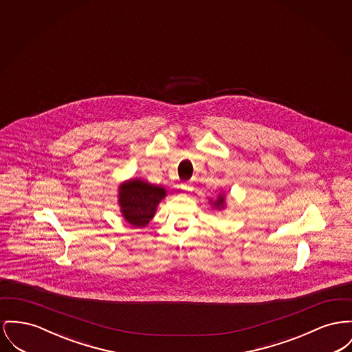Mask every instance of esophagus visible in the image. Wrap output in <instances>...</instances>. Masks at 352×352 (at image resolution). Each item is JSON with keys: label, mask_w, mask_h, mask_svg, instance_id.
I'll return each mask as SVG.
<instances>
[{"label": "esophagus", "mask_w": 352, "mask_h": 352, "mask_svg": "<svg viewBox=\"0 0 352 352\" xmlns=\"http://www.w3.org/2000/svg\"><path fill=\"white\" fill-rule=\"evenodd\" d=\"M181 187H182V190H185V191H191V190L194 188V186H192V184H191V182H186V184H182V185H181Z\"/></svg>", "instance_id": "obj_1"}]
</instances>
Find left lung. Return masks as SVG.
Masks as SVG:
<instances>
[{
    "label": "left lung",
    "instance_id": "obj_1",
    "mask_svg": "<svg viewBox=\"0 0 352 352\" xmlns=\"http://www.w3.org/2000/svg\"><path fill=\"white\" fill-rule=\"evenodd\" d=\"M211 202H212V201H211ZM212 204H214V207H217L218 210H221L222 207H225V197H223V194H219L218 198H217V201H214Z\"/></svg>",
    "mask_w": 352,
    "mask_h": 352
}]
</instances>
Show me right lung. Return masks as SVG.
Here are the masks:
<instances>
[{
  "label": "right lung",
  "instance_id": "add662e5",
  "mask_svg": "<svg viewBox=\"0 0 352 352\" xmlns=\"http://www.w3.org/2000/svg\"><path fill=\"white\" fill-rule=\"evenodd\" d=\"M166 197L162 186L150 185L142 179L126 181L118 190L122 217L134 228H145L155 215L157 206Z\"/></svg>",
  "mask_w": 352,
  "mask_h": 352
}]
</instances>
